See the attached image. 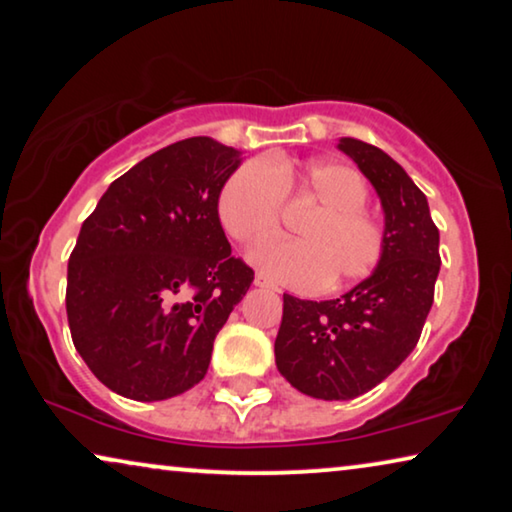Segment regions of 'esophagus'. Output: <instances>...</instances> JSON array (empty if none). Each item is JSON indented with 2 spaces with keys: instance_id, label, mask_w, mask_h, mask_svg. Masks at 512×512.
I'll return each instance as SVG.
<instances>
[{
  "instance_id": "1",
  "label": "esophagus",
  "mask_w": 512,
  "mask_h": 512,
  "mask_svg": "<svg viewBox=\"0 0 512 512\" xmlns=\"http://www.w3.org/2000/svg\"><path fill=\"white\" fill-rule=\"evenodd\" d=\"M254 284H256V286H261V289H275V291H279V289H277V284L272 282V279L265 277L263 272H256V275H254Z\"/></svg>"
}]
</instances>
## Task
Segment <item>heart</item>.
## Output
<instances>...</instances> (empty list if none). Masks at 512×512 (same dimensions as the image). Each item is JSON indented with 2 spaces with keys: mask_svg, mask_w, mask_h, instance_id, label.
Returning <instances> with one entry per match:
<instances>
[{
  "mask_svg": "<svg viewBox=\"0 0 512 512\" xmlns=\"http://www.w3.org/2000/svg\"><path fill=\"white\" fill-rule=\"evenodd\" d=\"M284 198L317 205L298 223L300 240H272L249 261L277 282L314 289L354 284L373 275L387 247V230L366 209L368 184L359 170L338 160L303 167L286 158L249 160L221 186L216 212L233 240L256 244L275 235Z\"/></svg>",
  "mask_w": 512,
  "mask_h": 512,
  "instance_id": "heart-1",
  "label": "heart"
}]
</instances>
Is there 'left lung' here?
I'll return each mask as SVG.
<instances>
[{"label": "left lung", "mask_w": 512, "mask_h": 512, "mask_svg": "<svg viewBox=\"0 0 512 512\" xmlns=\"http://www.w3.org/2000/svg\"><path fill=\"white\" fill-rule=\"evenodd\" d=\"M375 186L387 247L373 275L335 300L284 293L275 340L279 373L303 394L349 401L377 387L415 349L440 270L438 228L426 195L382 149L361 139L338 144Z\"/></svg>", "instance_id": "1"}]
</instances>
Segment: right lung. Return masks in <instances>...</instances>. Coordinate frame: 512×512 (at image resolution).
I'll return each mask as SVG.
<instances>
[{"label": "right lung", "mask_w": 512, "mask_h": 512, "mask_svg": "<svg viewBox=\"0 0 512 512\" xmlns=\"http://www.w3.org/2000/svg\"><path fill=\"white\" fill-rule=\"evenodd\" d=\"M237 165L233 146L181 139L118 177L83 221L67 321L76 352L116 394L165 401L207 375L216 333L254 282L216 212Z\"/></svg>", "instance_id": "right-lung-1"}]
</instances>
